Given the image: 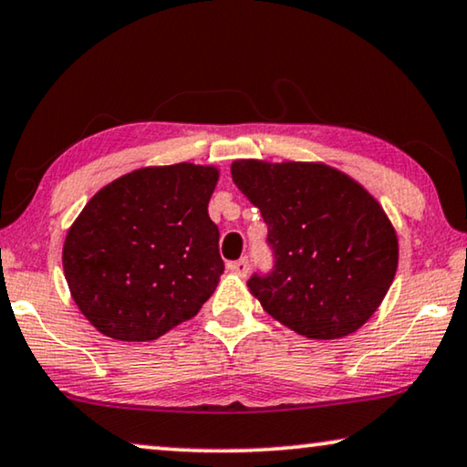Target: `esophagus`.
Listing matches in <instances>:
<instances>
[{"label": "esophagus", "mask_w": 467, "mask_h": 467, "mask_svg": "<svg viewBox=\"0 0 467 467\" xmlns=\"http://www.w3.org/2000/svg\"><path fill=\"white\" fill-rule=\"evenodd\" d=\"M227 269L235 275H240V278H244V275L248 274V259H240V261H234L229 263Z\"/></svg>", "instance_id": "obj_1"}]
</instances>
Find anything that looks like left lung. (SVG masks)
Masks as SVG:
<instances>
[{"mask_svg":"<svg viewBox=\"0 0 467 467\" xmlns=\"http://www.w3.org/2000/svg\"><path fill=\"white\" fill-rule=\"evenodd\" d=\"M234 183L261 211L275 253L248 290L307 339L356 333L379 309L398 269V235L383 206L324 161H232Z\"/></svg>","mask_w":467,"mask_h":467,"instance_id":"left-lung-1","label":"left lung"}]
</instances>
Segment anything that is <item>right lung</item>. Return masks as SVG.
<instances>
[{
    "label": "right lung",
    "instance_id": "obj_1",
    "mask_svg": "<svg viewBox=\"0 0 467 467\" xmlns=\"http://www.w3.org/2000/svg\"><path fill=\"white\" fill-rule=\"evenodd\" d=\"M219 168L143 166L99 189L71 223L63 269L79 312L118 341H153L192 320L223 274L208 217Z\"/></svg>",
    "mask_w": 467,
    "mask_h": 467
}]
</instances>
